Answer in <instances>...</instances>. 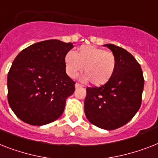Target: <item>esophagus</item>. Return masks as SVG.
I'll return each mask as SVG.
<instances>
[{
    "label": "esophagus",
    "mask_w": 158,
    "mask_h": 158,
    "mask_svg": "<svg viewBox=\"0 0 158 158\" xmlns=\"http://www.w3.org/2000/svg\"><path fill=\"white\" fill-rule=\"evenodd\" d=\"M75 88H82L83 86H82L81 84H79V83H75Z\"/></svg>",
    "instance_id": "34e87169"
}]
</instances>
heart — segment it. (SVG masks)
Masks as SVG:
<instances>
[{"label":"heart","mask_w":158,"mask_h":158,"mask_svg":"<svg viewBox=\"0 0 158 158\" xmlns=\"http://www.w3.org/2000/svg\"><path fill=\"white\" fill-rule=\"evenodd\" d=\"M66 72L75 79L84 68L83 82L91 81L94 86L101 87L108 83L114 76L117 66L114 54L93 45L80 46L75 53L68 52L64 58Z\"/></svg>","instance_id":"obj_1"}]
</instances>
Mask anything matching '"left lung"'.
<instances>
[{
  "label": "left lung",
  "instance_id": "obj_1",
  "mask_svg": "<svg viewBox=\"0 0 158 158\" xmlns=\"http://www.w3.org/2000/svg\"><path fill=\"white\" fill-rule=\"evenodd\" d=\"M114 54V76L99 88H87L84 112L91 123L105 130H114L131 120L141 105L143 71L130 52L112 44H105Z\"/></svg>",
  "mask_w": 158,
  "mask_h": 158
}]
</instances>
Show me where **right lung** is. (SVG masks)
I'll use <instances>...</instances> for the list:
<instances>
[{"mask_svg":"<svg viewBox=\"0 0 158 158\" xmlns=\"http://www.w3.org/2000/svg\"><path fill=\"white\" fill-rule=\"evenodd\" d=\"M72 43L48 40L31 44L15 57L7 78L8 101L19 118L43 126L62 114L75 83L66 75L64 58Z\"/></svg>","mask_w":158,"mask_h":158,"instance_id":"right-lung-1","label":"right lung"}]
</instances>
